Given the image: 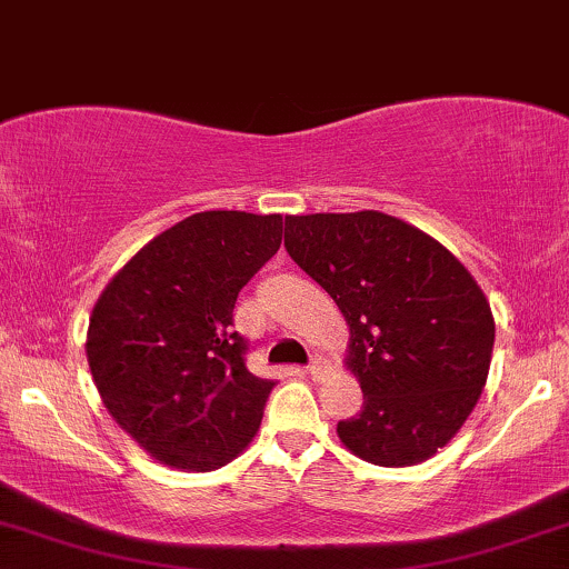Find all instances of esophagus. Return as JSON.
Returning <instances> with one entry per match:
<instances>
[{"instance_id": "1", "label": "esophagus", "mask_w": 569, "mask_h": 569, "mask_svg": "<svg viewBox=\"0 0 569 569\" xmlns=\"http://www.w3.org/2000/svg\"><path fill=\"white\" fill-rule=\"evenodd\" d=\"M321 369H325V359H321V356H317V359H311V363H308V367H306L308 375H313V377H317Z\"/></svg>"}]
</instances>
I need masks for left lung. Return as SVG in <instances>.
I'll list each match as a JSON object with an SVG mask.
<instances>
[{
    "label": "left lung",
    "mask_w": 569,
    "mask_h": 569,
    "mask_svg": "<svg viewBox=\"0 0 569 569\" xmlns=\"http://www.w3.org/2000/svg\"><path fill=\"white\" fill-rule=\"evenodd\" d=\"M284 248L348 321L346 367L361 413L340 443L377 467H413L448 446L486 388L496 321L467 266L380 210L287 216Z\"/></svg>",
    "instance_id": "left-lung-1"
}]
</instances>
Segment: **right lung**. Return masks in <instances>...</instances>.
I'll list each match as a JSON object with an SVG mask.
<instances>
[{
  "instance_id": "right-lung-1",
  "label": "right lung",
  "mask_w": 569,
  "mask_h": 569,
  "mask_svg": "<svg viewBox=\"0 0 569 569\" xmlns=\"http://www.w3.org/2000/svg\"><path fill=\"white\" fill-rule=\"evenodd\" d=\"M279 244V213H194L131 256L91 308L104 409L160 465L210 472L256 438L273 382L244 367L231 311Z\"/></svg>"
}]
</instances>
